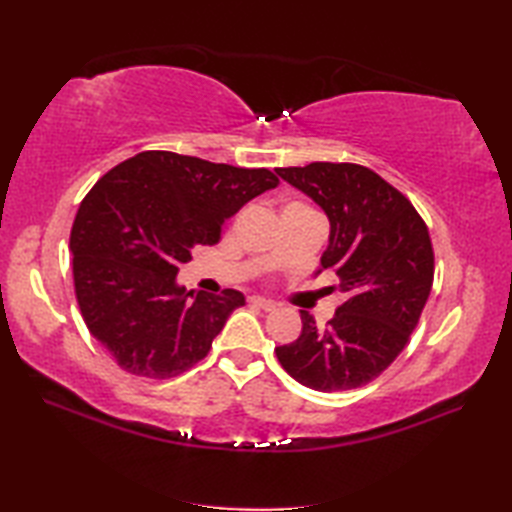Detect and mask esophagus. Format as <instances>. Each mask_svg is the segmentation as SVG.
Wrapping results in <instances>:
<instances>
[{
	"label": "esophagus",
	"mask_w": 512,
	"mask_h": 512,
	"mask_svg": "<svg viewBox=\"0 0 512 512\" xmlns=\"http://www.w3.org/2000/svg\"><path fill=\"white\" fill-rule=\"evenodd\" d=\"M248 301H250V303H253V306H257V308H262V310H266V312H270V310H275V308H277V303H275V301H270V299H264V297H250Z\"/></svg>",
	"instance_id": "34e87169"
}]
</instances>
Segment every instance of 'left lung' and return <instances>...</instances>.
Listing matches in <instances>:
<instances>
[{
  "label": "left lung",
  "instance_id": "left-lung-1",
  "mask_svg": "<svg viewBox=\"0 0 512 512\" xmlns=\"http://www.w3.org/2000/svg\"><path fill=\"white\" fill-rule=\"evenodd\" d=\"M275 171L328 215L321 268L339 275L347 295L325 328L301 310L299 339L275 354L310 389L363 387L396 361L420 321L433 286L429 228L405 195L363 165L310 162Z\"/></svg>",
  "mask_w": 512,
  "mask_h": 512
}]
</instances>
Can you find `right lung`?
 Masks as SVG:
<instances>
[{"instance_id": "1", "label": "right lung", "mask_w": 512, "mask_h": 512, "mask_svg": "<svg viewBox=\"0 0 512 512\" xmlns=\"http://www.w3.org/2000/svg\"><path fill=\"white\" fill-rule=\"evenodd\" d=\"M268 169L143 151L85 195L70 233L74 292L90 334L134 376L173 378L209 354L239 290L193 295L178 286L195 246L220 242L246 202L275 189Z\"/></svg>"}]
</instances>
